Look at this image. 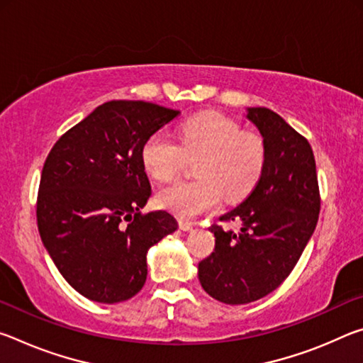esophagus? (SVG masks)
Masks as SVG:
<instances>
[{"label":"esophagus","mask_w":363,"mask_h":363,"mask_svg":"<svg viewBox=\"0 0 363 363\" xmlns=\"http://www.w3.org/2000/svg\"><path fill=\"white\" fill-rule=\"evenodd\" d=\"M179 227L182 230L189 232V230L194 229V223H190V220H187V219H179Z\"/></svg>","instance_id":"obj_1"}]
</instances>
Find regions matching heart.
<instances>
[{"label":"heart","instance_id":"heart-1","mask_svg":"<svg viewBox=\"0 0 363 363\" xmlns=\"http://www.w3.org/2000/svg\"><path fill=\"white\" fill-rule=\"evenodd\" d=\"M194 181L162 189L158 205L179 218L213 210L220 199L238 201L251 194L266 168L267 147L261 134L243 131L235 120L216 112L199 113L177 126V144L153 133L140 149L147 174L167 182L179 173L186 158H195Z\"/></svg>","mask_w":363,"mask_h":363}]
</instances>
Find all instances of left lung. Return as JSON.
Here are the masks:
<instances>
[{
    "instance_id": "left-lung-1",
    "label": "left lung",
    "mask_w": 363,
    "mask_h": 363,
    "mask_svg": "<svg viewBox=\"0 0 363 363\" xmlns=\"http://www.w3.org/2000/svg\"><path fill=\"white\" fill-rule=\"evenodd\" d=\"M267 147L266 168L247 200L211 225L214 251L199 264L203 290L225 304H247L274 291L303 255L320 213L315 158L311 144L266 107L247 108Z\"/></svg>"
}]
</instances>
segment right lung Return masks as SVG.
Instances as JSON below:
<instances>
[{"label":"right lung","mask_w":363,"mask_h":363,"mask_svg":"<svg viewBox=\"0 0 363 363\" xmlns=\"http://www.w3.org/2000/svg\"><path fill=\"white\" fill-rule=\"evenodd\" d=\"M177 115L152 102L110 101L49 152L36 200L40 237L84 298H133L145 284L147 251L177 229L168 211L140 213L152 194L140 149Z\"/></svg>","instance_id":"right-lung-1"}]
</instances>
